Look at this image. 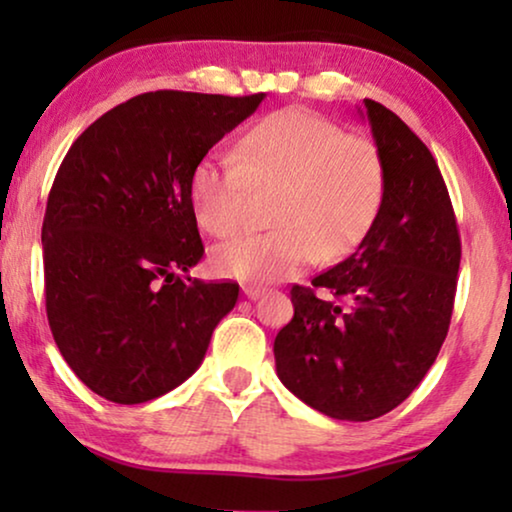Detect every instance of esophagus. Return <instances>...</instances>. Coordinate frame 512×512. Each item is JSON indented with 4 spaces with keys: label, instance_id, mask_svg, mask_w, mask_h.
I'll return each mask as SVG.
<instances>
[{
    "label": "esophagus",
    "instance_id": "1",
    "mask_svg": "<svg viewBox=\"0 0 512 512\" xmlns=\"http://www.w3.org/2000/svg\"><path fill=\"white\" fill-rule=\"evenodd\" d=\"M242 293L244 296H247L249 300H256V298H261L263 296V289H258V286H251V284H247V286H242Z\"/></svg>",
    "mask_w": 512,
    "mask_h": 512
}]
</instances>
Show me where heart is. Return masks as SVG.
Segmentation results:
<instances>
[{"mask_svg":"<svg viewBox=\"0 0 512 512\" xmlns=\"http://www.w3.org/2000/svg\"><path fill=\"white\" fill-rule=\"evenodd\" d=\"M256 191L279 193V226L233 237L216 247L212 265L223 277L270 284L359 244L382 207V156L324 116L284 109L254 125L237 156L209 153L191 174L195 216L216 237L247 226Z\"/></svg>","mask_w":512,"mask_h":512,"instance_id":"1","label":"heart"}]
</instances>
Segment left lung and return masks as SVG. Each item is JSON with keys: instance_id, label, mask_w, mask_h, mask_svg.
Instances as JSON below:
<instances>
[{"instance_id": "left-lung-1", "label": "left lung", "mask_w": 512, "mask_h": 512, "mask_svg": "<svg viewBox=\"0 0 512 512\" xmlns=\"http://www.w3.org/2000/svg\"><path fill=\"white\" fill-rule=\"evenodd\" d=\"M368 118L384 198L354 254L293 286V319L275 338L279 380L333 419L370 422L408 398L443 347L461 242L450 193L426 144L375 100ZM328 288L333 299H319Z\"/></svg>"}]
</instances>
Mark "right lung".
I'll list each match as a JSON object with an SVG mask.
<instances>
[{
  "mask_svg": "<svg viewBox=\"0 0 512 512\" xmlns=\"http://www.w3.org/2000/svg\"><path fill=\"white\" fill-rule=\"evenodd\" d=\"M265 100L156 90L81 132L48 195L46 314L76 377L111 403L158 398L200 368L240 286L200 282L191 174Z\"/></svg>",
  "mask_w": 512,
  "mask_h": 512,
  "instance_id": "1",
  "label": "right lung"
}]
</instances>
